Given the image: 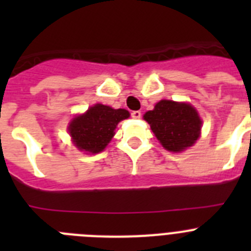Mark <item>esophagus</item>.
Instances as JSON below:
<instances>
[{
    "instance_id": "1",
    "label": "esophagus",
    "mask_w": 251,
    "mask_h": 251,
    "mask_svg": "<svg viewBox=\"0 0 251 251\" xmlns=\"http://www.w3.org/2000/svg\"><path fill=\"white\" fill-rule=\"evenodd\" d=\"M141 117H142V113L139 112V110H134V112H132V118L139 119Z\"/></svg>"
}]
</instances>
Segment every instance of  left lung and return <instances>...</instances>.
I'll list each match as a JSON object with an SVG mask.
<instances>
[{
    "instance_id": "left-lung-1",
    "label": "left lung",
    "mask_w": 251,
    "mask_h": 251,
    "mask_svg": "<svg viewBox=\"0 0 251 251\" xmlns=\"http://www.w3.org/2000/svg\"><path fill=\"white\" fill-rule=\"evenodd\" d=\"M143 118L162 147L170 152H182L194 146L200 137L202 121L188 103L163 99L154 105V109L148 110Z\"/></svg>"
}]
</instances>
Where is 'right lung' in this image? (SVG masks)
Wrapping results in <instances>:
<instances>
[{
	"instance_id": "add662e5",
	"label": "right lung",
	"mask_w": 251,
	"mask_h": 251,
	"mask_svg": "<svg viewBox=\"0 0 251 251\" xmlns=\"http://www.w3.org/2000/svg\"><path fill=\"white\" fill-rule=\"evenodd\" d=\"M128 117L129 112L126 109H113L108 105L95 104L84 114L73 118L68 130L77 150L94 154L108 146L119 122Z\"/></svg>"
}]
</instances>
